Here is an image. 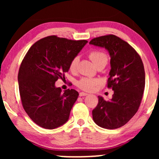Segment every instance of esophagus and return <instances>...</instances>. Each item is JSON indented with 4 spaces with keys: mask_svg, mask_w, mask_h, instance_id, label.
<instances>
[{
    "mask_svg": "<svg viewBox=\"0 0 159 159\" xmlns=\"http://www.w3.org/2000/svg\"><path fill=\"white\" fill-rule=\"evenodd\" d=\"M88 95V93H84V92H81V93H80V97H82V96H85V95Z\"/></svg>",
    "mask_w": 159,
    "mask_h": 159,
    "instance_id": "obj_1",
    "label": "esophagus"
}]
</instances>
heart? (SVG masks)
Here are the masks:
<instances>
[{
    "label": "heart",
    "instance_id": "obj_1",
    "mask_svg": "<svg viewBox=\"0 0 159 159\" xmlns=\"http://www.w3.org/2000/svg\"><path fill=\"white\" fill-rule=\"evenodd\" d=\"M89 57L91 61L93 62L95 66H98L99 64L103 62L107 63L108 57L106 54L103 52L100 51H94L90 52L89 54ZM78 61H79V57L75 56L72 60L71 61L69 64V69L71 71H75L77 68ZM100 83V80L98 79H93V78H82L77 82V86L80 88L86 91H91L93 90L95 86Z\"/></svg>",
    "mask_w": 159,
    "mask_h": 159
}]
</instances>
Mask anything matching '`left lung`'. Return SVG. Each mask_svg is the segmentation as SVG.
Segmentation results:
<instances>
[{"mask_svg": "<svg viewBox=\"0 0 159 159\" xmlns=\"http://www.w3.org/2000/svg\"><path fill=\"white\" fill-rule=\"evenodd\" d=\"M90 45L103 48L111 57L108 88L114 95L109 101L98 97V103L93 110L95 124L105 129L122 127L138 111L145 84L143 61L133 48L114 34L93 39Z\"/></svg>", "mask_w": 159, "mask_h": 159, "instance_id": "8db88e82", "label": "left lung"}]
</instances>
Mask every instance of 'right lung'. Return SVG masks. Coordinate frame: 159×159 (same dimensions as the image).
<instances>
[{"label": "right lung", "mask_w": 159, "mask_h": 159, "mask_svg": "<svg viewBox=\"0 0 159 159\" xmlns=\"http://www.w3.org/2000/svg\"><path fill=\"white\" fill-rule=\"evenodd\" d=\"M88 40H71L48 36L32 45L19 68L18 82L25 111L34 123L53 129L68 121L79 93L64 90L55 82L69 69L71 61Z\"/></svg>", "instance_id": "right-lung-1"}]
</instances>
